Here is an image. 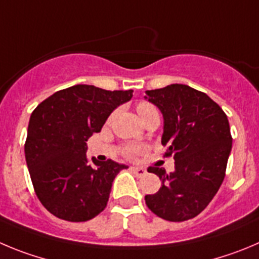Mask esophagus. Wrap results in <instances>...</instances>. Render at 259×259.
<instances>
[{
  "label": "esophagus",
  "instance_id": "34e87169",
  "mask_svg": "<svg viewBox=\"0 0 259 259\" xmlns=\"http://www.w3.org/2000/svg\"><path fill=\"white\" fill-rule=\"evenodd\" d=\"M132 171L137 176H139V178H142V176H144L147 174V170L143 167H138V166H134V167H132Z\"/></svg>",
  "mask_w": 259,
  "mask_h": 259
}]
</instances>
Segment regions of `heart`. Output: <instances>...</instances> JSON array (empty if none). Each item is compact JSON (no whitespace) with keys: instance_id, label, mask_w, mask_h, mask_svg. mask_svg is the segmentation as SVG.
Listing matches in <instances>:
<instances>
[{"instance_id":"b5f03b06","label":"heart","mask_w":259,"mask_h":259,"mask_svg":"<svg viewBox=\"0 0 259 259\" xmlns=\"http://www.w3.org/2000/svg\"><path fill=\"white\" fill-rule=\"evenodd\" d=\"M152 110H156V108H154L151 103L144 102V101L143 102H139L137 106V111H138V113H139V116L144 115V113L149 112V111H152ZM142 149L143 148H142L141 146H126L124 148V154L126 157H129V158H133V157L138 156V154L141 153Z\"/></svg>"}]
</instances>
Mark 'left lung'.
Returning a JSON list of instances; mask_svg holds the SVG:
<instances>
[{"label":"left lung","mask_w":259,"mask_h":259,"mask_svg":"<svg viewBox=\"0 0 259 259\" xmlns=\"http://www.w3.org/2000/svg\"><path fill=\"white\" fill-rule=\"evenodd\" d=\"M146 98L163 115V156L175 159L171 174L148 167L162 184L146 195V204L166 221H187L208 206L224 181L233 143L228 116L206 93L185 84L147 91Z\"/></svg>","instance_id":"8db88e82"}]
</instances>
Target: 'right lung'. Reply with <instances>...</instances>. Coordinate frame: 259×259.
I'll use <instances>...</instances> for the list:
<instances>
[{"label":"right lung","instance_id":"obj_1","mask_svg":"<svg viewBox=\"0 0 259 259\" xmlns=\"http://www.w3.org/2000/svg\"><path fill=\"white\" fill-rule=\"evenodd\" d=\"M133 91L78 84L53 93L35 107L24 149L38 199L53 216L92 220L106 208L113 179L127 166L87 156V141Z\"/></svg>","mask_w":259,"mask_h":259}]
</instances>
